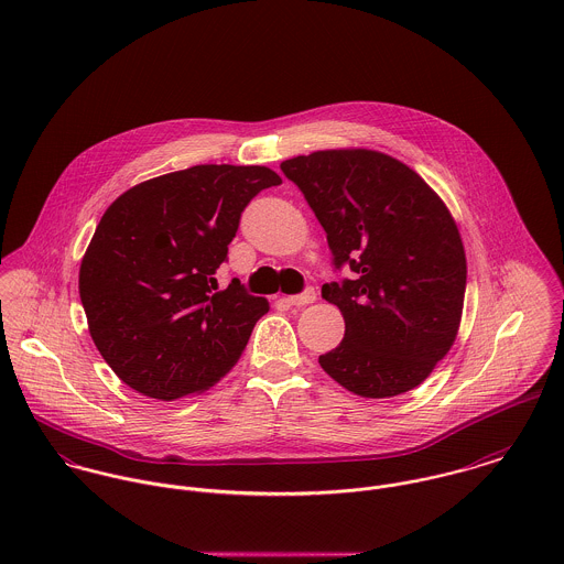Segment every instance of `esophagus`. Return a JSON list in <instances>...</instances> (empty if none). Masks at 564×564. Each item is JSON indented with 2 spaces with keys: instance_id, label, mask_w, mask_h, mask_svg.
Returning a JSON list of instances; mask_svg holds the SVG:
<instances>
[{
  "instance_id": "esophagus-1",
  "label": "esophagus",
  "mask_w": 564,
  "mask_h": 564,
  "mask_svg": "<svg viewBox=\"0 0 564 564\" xmlns=\"http://www.w3.org/2000/svg\"><path fill=\"white\" fill-rule=\"evenodd\" d=\"M315 300H317L315 289H308V291H304L302 295H289V297H282V302H284V304H289V306H308V304H313Z\"/></svg>"
}]
</instances>
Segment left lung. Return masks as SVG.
<instances>
[{
	"label": "left lung",
	"instance_id": "left-lung-1",
	"mask_svg": "<svg viewBox=\"0 0 564 564\" xmlns=\"http://www.w3.org/2000/svg\"><path fill=\"white\" fill-rule=\"evenodd\" d=\"M327 235L334 267L354 280L323 284L345 319L319 356L347 391L387 400L419 387L452 349L465 304L467 258L445 202L402 161L362 148L282 162Z\"/></svg>",
	"mask_w": 564,
	"mask_h": 564
}]
</instances>
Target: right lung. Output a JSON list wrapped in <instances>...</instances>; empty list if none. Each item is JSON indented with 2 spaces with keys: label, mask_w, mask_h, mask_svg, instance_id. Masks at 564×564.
<instances>
[{
  "label": "right lung",
  "mask_w": 564,
  "mask_h": 564,
  "mask_svg": "<svg viewBox=\"0 0 564 564\" xmlns=\"http://www.w3.org/2000/svg\"><path fill=\"white\" fill-rule=\"evenodd\" d=\"M282 184L269 166L197 164L145 180L104 213L80 264L101 358L130 389L171 402L208 391L241 358L264 297L217 291L245 206Z\"/></svg>",
  "instance_id": "right-lung-1"
}]
</instances>
